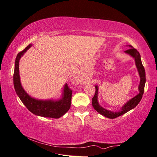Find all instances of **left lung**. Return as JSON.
<instances>
[{
  "mask_svg": "<svg viewBox=\"0 0 157 157\" xmlns=\"http://www.w3.org/2000/svg\"><path fill=\"white\" fill-rule=\"evenodd\" d=\"M131 48H129L128 50H127L125 52L128 54L132 56H133L135 59V61H136V67H137V69L138 70L139 72V75L140 77V85H139V91L140 93L136 95L135 97L132 98L130 101H129L126 104L123 106L121 108V111H119L118 112H112L108 111L104 108H102L101 106H100L98 102V86H96L95 88H96V91H95V94L94 97L92 98V104L93 107L94 108L96 111L99 113L100 114H101L102 115H104L105 117H106L110 118V119H115L118 117L121 116L123 114H125L127 112H128L130 110L135 108L136 106L138 105V103L140 102L141 99L142 98L143 94H144V86H145V83H146V73H145V70L144 66L142 65V63L141 61V58H140V55L139 52L136 50V48H133L132 46H129Z\"/></svg>",
  "mask_w": 157,
  "mask_h": 157,
  "instance_id": "left-lung-1",
  "label": "left lung"
}]
</instances>
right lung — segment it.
Instances as JSON below:
<instances>
[{
    "label": "right lung",
    "instance_id": "obj_1",
    "mask_svg": "<svg viewBox=\"0 0 157 157\" xmlns=\"http://www.w3.org/2000/svg\"><path fill=\"white\" fill-rule=\"evenodd\" d=\"M32 46L29 44L22 51L19 52L15 59V70L13 74V84L17 94L27 109L36 115L57 119L61 117L69 111L71 106L72 90L69 88L67 84L65 86L63 98L58 101H38L31 98L23 89L20 83L19 74V61L21 56L28 49Z\"/></svg>",
    "mask_w": 157,
    "mask_h": 157
}]
</instances>
